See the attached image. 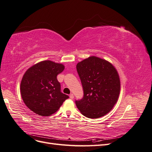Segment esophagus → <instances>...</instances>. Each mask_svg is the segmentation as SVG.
<instances>
[{
  "label": "esophagus",
  "mask_w": 152,
  "mask_h": 152,
  "mask_svg": "<svg viewBox=\"0 0 152 152\" xmlns=\"http://www.w3.org/2000/svg\"><path fill=\"white\" fill-rule=\"evenodd\" d=\"M70 98L71 99H73V98H74V96H73V94L72 93L70 94Z\"/></svg>",
  "instance_id": "34e87169"
}]
</instances>
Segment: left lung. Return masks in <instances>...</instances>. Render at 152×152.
<instances>
[{
  "label": "left lung",
  "mask_w": 152,
  "mask_h": 152,
  "mask_svg": "<svg viewBox=\"0 0 152 152\" xmlns=\"http://www.w3.org/2000/svg\"><path fill=\"white\" fill-rule=\"evenodd\" d=\"M84 90V96L75 101L81 113L98 118L108 113L118 99L121 81L112 63L96 56H90L77 65Z\"/></svg>",
  "instance_id": "left-lung-1"
}]
</instances>
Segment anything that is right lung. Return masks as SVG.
Listing matches in <instances>:
<instances>
[{"mask_svg": "<svg viewBox=\"0 0 152 152\" xmlns=\"http://www.w3.org/2000/svg\"><path fill=\"white\" fill-rule=\"evenodd\" d=\"M63 64L45 60L29 68L23 76L20 91L26 106L40 116H50L57 112L69 98L61 92L57 75L61 73Z\"/></svg>", "mask_w": 152, "mask_h": 152, "instance_id": "right-lung-1", "label": "right lung"}]
</instances>
